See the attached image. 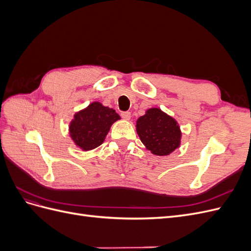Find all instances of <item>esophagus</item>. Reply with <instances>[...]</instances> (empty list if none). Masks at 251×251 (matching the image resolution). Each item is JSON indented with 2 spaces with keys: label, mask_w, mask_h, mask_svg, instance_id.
<instances>
[{
  "label": "esophagus",
  "mask_w": 251,
  "mask_h": 251,
  "mask_svg": "<svg viewBox=\"0 0 251 251\" xmlns=\"http://www.w3.org/2000/svg\"><path fill=\"white\" fill-rule=\"evenodd\" d=\"M121 117H123L126 120L131 119V113L130 112H123V113H121Z\"/></svg>",
  "instance_id": "1"
}]
</instances>
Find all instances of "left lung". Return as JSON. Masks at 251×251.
<instances>
[{"label": "left lung", "instance_id": "8db88e82", "mask_svg": "<svg viewBox=\"0 0 251 251\" xmlns=\"http://www.w3.org/2000/svg\"><path fill=\"white\" fill-rule=\"evenodd\" d=\"M141 142L157 156L170 155L180 146L181 132L177 121L160 109H149L137 120Z\"/></svg>", "mask_w": 251, "mask_h": 251}]
</instances>
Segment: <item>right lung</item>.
<instances>
[{
    "instance_id": "1",
    "label": "right lung",
    "mask_w": 251,
    "mask_h": 251,
    "mask_svg": "<svg viewBox=\"0 0 251 251\" xmlns=\"http://www.w3.org/2000/svg\"><path fill=\"white\" fill-rule=\"evenodd\" d=\"M120 116L115 110L103 107L100 102H92L88 108L75 114L70 124V136L83 151L100 147L111 126Z\"/></svg>"
}]
</instances>
